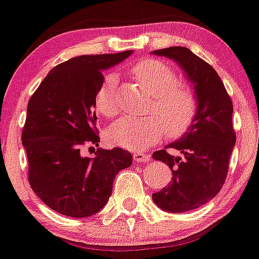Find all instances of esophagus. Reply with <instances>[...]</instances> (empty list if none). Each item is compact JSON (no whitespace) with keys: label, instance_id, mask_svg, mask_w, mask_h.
I'll use <instances>...</instances> for the list:
<instances>
[{"label":"esophagus","instance_id":"34e87169","mask_svg":"<svg viewBox=\"0 0 259 259\" xmlns=\"http://www.w3.org/2000/svg\"><path fill=\"white\" fill-rule=\"evenodd\" d=\"M134 160H135V161H137V162H147V161H150V160H151V155L136 151L134 154Z\"/></svg>","mask_w":259,"mask_h":259}]
</instances>
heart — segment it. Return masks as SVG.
<instances>
[{
  "label": "heart",
  "mask_w": 259,
  "mask_h": 259,
  "mask_svg": "<svg viewBox=\"0 0 259 259\" xmlns=\"http://www.w3.org/2000/svg\"><path fill=\"white\" fill-rule=\"evenodd\" d=\"M134 75L154 97L149 109L152 115L120 118L110 125L109 139L123 149L139 151L156 144L164 131L169 137L186 134L197 113V97L193 89L186 83H178L176 71L157 60L137 63ZM115 88L117 76L110 73L104 78L95 97L97 109L107 118H114L120 112Z\"/></svg>",
  "instance_id": "1"
}]
</instances>
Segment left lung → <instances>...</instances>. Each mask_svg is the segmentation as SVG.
<instances>
[{
	"mask_svg": "<svg viewBox=\"0 0 259 259\" xmlns=\"http://www.w3.org/2000/svg\"><path fill=\"white\" fill-rule=\"evenodd\" d=\"M178 63L193 85L197 113L188 131L168 147L179 150L173 156L166 150L155 151V160L169 165L170 184L152 194L155 205L169 212H187L206 205L220 192L228 176L229 160L235 146L233 103L212 66L186 47L154 51Z\"/></svg>",
	"mask_w": 259,
	"mask_h": 259,
	"instance_id": "left-lung-1",
	"label": "left lung"
}]
</instances>
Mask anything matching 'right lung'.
I'll list each match as a JSON object with an SVG mask.
<instances>
[{
	"instance_id": "right-lung-1",
	"label": "right lung",
	"mask_w": 259,
	"mask_h": 259,
	"mask_svg": "<svg viewBox=\"0 0 259 259\" xmlns=\"http://www.w3.org/2000/svg\"><path fill=\"white\" fill-rule=\"evenodd\" d=\"M132 52L71 58L52 68L29 100L21 134L29 183L49 208L62 215L89 218L99 212L115 176L132 164L131 152L119 147L82 155L83 147L100 141L95 97L104 81L103 71Z\"/></svg>"
}]
</instances>
